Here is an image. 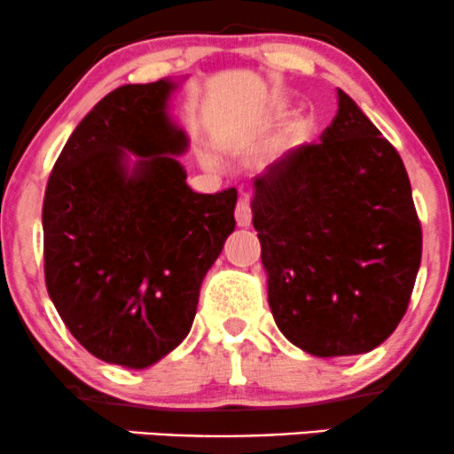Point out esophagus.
<instances>
[{"instance_id": "34e87169", "label": "esophagus", "mask_w": 454, "mask_h": 454, "mask_svg": "<svg viewBox=\"0 0 454 454\" xmlns=\"http://www.w3.org/2000/svg\"><path fill=\"white\" fill-rule=\"evenodd\" d=\"M234 217H237V223L241 228H247L252 223V205H249V196L239 198L237 209H234Z\"/></svg>"}]
</instances>
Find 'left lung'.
Listing matches in <instances>:
<instances>
[{"mask_svg": "<svg viewBox=\"0 0 454 454\" xmlns=\"http://www.w3.org/2000/svg\"><path fill=\"white\" fill-rule=\"evenodd\" d=\"M320 143L254 181L275 325L314 356L378 348L410 305L423 231L397 149L341 90Z\"/></svg>", "mask_w": 454, "mask_h": 454, "instance_id": "8db88e82", "label": "left lung"}]
</instances>
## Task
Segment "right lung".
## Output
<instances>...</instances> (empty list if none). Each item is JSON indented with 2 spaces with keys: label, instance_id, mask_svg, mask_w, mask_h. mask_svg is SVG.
<instances>
[{
  "label": "right lung",
  "instance_id": "obj_1",
  "mask_svg": "<svg viewBox=\"0 0 454 454\" xmlns=\"http://www.w3.org/2000/svg\"><path fill=\"white\" fill-rule=\"evenodd\" d=\"M170 81L123 85L78 123L44 192V279L74 340L143 369L190 333L207 270L234 231L237 190L196 194L175 155ZM141 160L127 170L125 151Z\"/></svg>",
  "mask_w": 454,
  "mask_h": 454
}]
</instances>
